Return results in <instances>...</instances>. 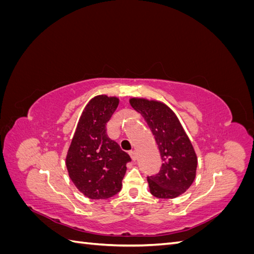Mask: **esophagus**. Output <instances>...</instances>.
I'll return each instance as SVG.
<instances>
[{
    "label": "esophagus",
    "mask_w": 254,
    "mask_h": 254,
    "mask_svg": "<svg viewBox=\"0 0 254 254\" xmlns=\"http://www.w3.org/2000/svg\"><path fill=\"white\" fill-rule=\"evenodd\" d=\"M129 155H130V157H131V159H132L133 161H135V160L137 159V152H136L135 150L129 151Z\"/></svg>",
    "instance_id": "esophagus-1"
}]
</instances>
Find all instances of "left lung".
Listing matches in <instances>:
<instances>
[{
	"label": "left lung",
	"mask_w": 254,
	"mask_h": 254,
	"mask_svg": "<svg viewBox=\"0 0 254 254\" xmlns=\"http://www.w3.org/2000/svg\"><path fill=\"white\" fill-rule=\"evenodd\" d=\"M129 103L147 123L163 161L160 172L147 177L151 195L164 199L182 195L195 180L197 156L179 119L167 105L155 99L131 97Z\"/></svg>",
	"instance_id": "left-lung-1"
}]
</instances>
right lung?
<instances>
[{
	"label": "right lung",
	"mask_w": 254,
	"mask_h": 254,
	"mask_svg": "<svg viewBox=\"0 0 254 254\" xmlns=\"http://www.w3.org/2000/svg\"><path fill=\"white\" fill-rule=\"evenodd\" d=\"M120 99L106 94L91 98L80 115L65 157L74 186L90 199L118 194L130 161L127 152L107 135L106 125Z\"/></svg>",
	"instance_id": "add662e5"
}]
</instances>
